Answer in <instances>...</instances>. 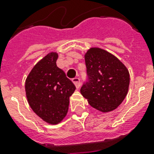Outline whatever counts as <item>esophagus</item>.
I'll return each mask as SVG.
<instances>
[{"mask_svg":"<svg viewBox=\"0 0 154 154\" xmlns=\"http://www.w3.org/2000/svg\"><path fill=\"white\" fill-rule=\"evenodd\" d=\"M72 81L77 87V89H79L80 86H81V80H80L79 77H74V78H72Z\"/></svg>","mask_w":154,"mask_h":154,"instance_id":"1","label":"esophagus"}]
</instances>
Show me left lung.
I'll use <instances>...</instances> for the list:
<instances>
[{"label":"left lung","mask_w":154,"mask_h":154,"mask_svg":"<svg viewBox=\"0 0 154 154\" xmlns=\"http://www.w3.org/2000/svg\"><path fill=\"white\" fill-rule=\"evenodd\" d=\"M87 82L81 94L94 109L103 112L114 110L124 101L129 85V73L115 56L99 48L85 55Z\"/></svg>","instance_id":"obj_1"}]
</instances>
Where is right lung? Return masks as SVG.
Here are the masks:
<instances>
[{
  "label": "right lung",
  "instance_id": "add662e5",
  "mask_svg": "<svg viewBox=\"0 0 154 154\" xmlns=\"http://www.w3.org/2000/svg\"><path fill=\"white\" fill-rule=\"evenodd\" d=\"M58 55L50 53L37 63L25 81L28 102L36 114L52 125L60 122L69 109L74 84L57 66Z\"/></svg>",
  "mask_w": 154,
  "mask_h": 154
}]
</instances>
